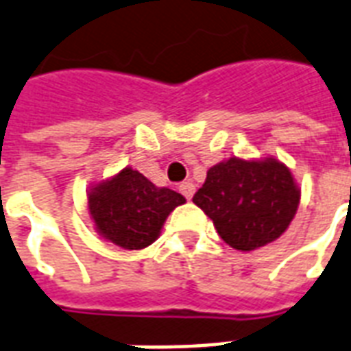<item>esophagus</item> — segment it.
I'll list each match as a JSON object with an SVG mask.
<instances>
[{
    "instance_id": "obj_1",
    "label": "esophagus",
    "mask_w": 351,
    "mask_h": 351,
    "mask_svg": "<svg viewBox=\"0 0 351 351\" xmlns=\"http://www.w3.org/2000/svg\"><path fill=\"white\" fill-rule=\"evenodd\" d=\"M178 191H180V193H182V195L189 201V199L193 197V193H195V184H193V182H182L180 186H178Z\"/></svg>"
}]
</instances>
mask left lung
Returning a JSON list of instances; mask_svg holds the SVG:
<instances>
[{"mask_svg":"<svg viewBox=\"0 0 351 351\" xmlns=\"http://www.w3.org/2000/svg\"><path fill=\"white\" fill-rule=\"evenodd\" d=\"M193 202L225 243L253 251L287 230L300 204V188L290 169L275 158H230L208 169Z\"/></svg>","mask_w":351,"mask_h":351,"instance_id":"obj_1","label":"left lung"}]
</instances>
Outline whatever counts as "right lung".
Returning a JSON list of instances; mask_svg holds the SVG:
<instances>
[{"label": "right lung", "mask_w": 351, "mask_h": 351, "mask_svg": "<svg viewBox=\"0 0 351 351\" xmlns=\"http://www.w3.org/2000/svg\"><path fill=\"white\" fill-rule=\"evenodd\" d=\"M89 212L98 234L123 249H143L162 232L167 215L186 202L180 193L158 188L132 167L89 191Z\"/></svg>", "instance_id": "add662e5"}]
</instances>
